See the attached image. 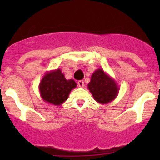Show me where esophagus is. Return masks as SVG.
Instances as JSON below:
<instances>
[{
    "label": "esophagus",
    "mask_w": 160,
    "mask_h": 160,
    "mask_svg": "<svg viewBox=\"0 0 160 160\" xmlns=\"http://www.w3.org/2000/svg\"><path fill=\"white\" fill-rule=\"evenodd\" d=\"M78 85L79 87H84V82L82 80H80V81L78 82Z\"/></svg>",
    "instance_id": "1"
}]
</instances>
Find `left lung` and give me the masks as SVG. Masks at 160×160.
<instances>
[{
	"label": "left lung",
	"mask_w": 160,
	"mask_h": 160,
	"mask_svg": "<svg viewBox=\"0 0 160 160\" xmlns=\"http://www.w3.org/2000/svg\"><path fill=\"white\" fill-rule=\"evenodd\" d=\"M87 87L94 100L101 104L112 102L119 91L116 82L102 69H98L92 73Z\"/></svg>",
	"instance_id": "obj_1"
}]
</instances>
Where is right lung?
<instances>
[{"label": "right lung", "instance_id": "add662e5", "mask_svg": "<svg viewBox=\"0 0 160 160\" xmlns=\"http://www.w3.org/2000/svg\"><path fill=\"white\" fill-rule=\"evenodd\" d=\"M77 87L73 79L67 80L60 69L46 72L39 84L41 97L46 102L62 105L67 100L70 91Z\"/></svg>", "mask_w": 160, "mask_h": 160}]
</instances>
